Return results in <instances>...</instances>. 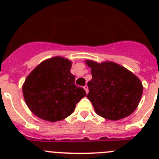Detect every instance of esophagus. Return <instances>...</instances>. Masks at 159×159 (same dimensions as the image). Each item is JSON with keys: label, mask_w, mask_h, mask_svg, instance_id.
<instances>
[{"label": "esophagus", "mask_w": 159, "mask_h": 159, "mask_svg": "<svg viewBox=\"0 0 159 159\" xmlns=\"http://www.w3.org/2000/svg\"><path fill=\"white\" fill-rule=\"evenodd\" d=\"M84 90L86 91V93L88 94V87L87 86V85H85V86L84 87Z\"/></svg>", "instance_id": "1"}]
</instances>
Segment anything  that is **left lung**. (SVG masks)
Here are the masks:
<instances>
[{"label": "left lung", "instance_id": "left-lung-1", "mask_svg": "<svg viewBox=\"0 0 159 159\" xmlns=\"http://www.w3.org/2000/svg\"><path fill=\"white\" fill-rule=\"evenodd\" d=\"M92 68L88 99L95 112L109 120H119L134 111L143 95V84L134 74L116 63L86 60Z\"/></svg>", "mask_w": 159, "mask_h": 159}]
</instances>
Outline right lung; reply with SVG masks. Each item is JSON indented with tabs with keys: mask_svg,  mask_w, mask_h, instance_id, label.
I'll use <instances>...</instances> for the list:
<instances>
[{
	"mask_svg": "<svg viewBox=\"0 0 159 159\" xmlns=\"http://www.w3.org/2000/svg\"><path fill=\"white\" fill-rule=\"evenodd\" d=\"M71 67V61L67 59L53 57L40 63L28 75L22 90L25 102L35 116L57 122L72 114L86 92L75 84Z\"/></svg>",
	"mask_w": 159,
	"mask_h": 159,
	"instance_id": "right-lung-1",
	"label": "right lung"
}]
</instances>
